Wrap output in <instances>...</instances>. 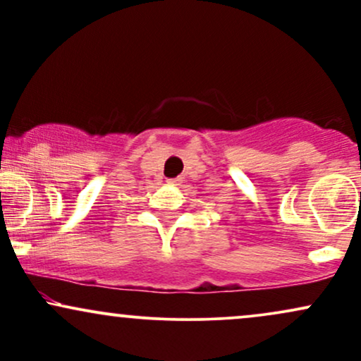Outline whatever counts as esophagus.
Segmentation results:
<instances>
[{"mask_svg": "<svg viewBox=\"0 0 361 361\" xmlns=\"http://www.w3.org/2000/svg\"><path fill=\"white\" fill-rule=\"evenodd\" d=\"M178 181H181V178L178 176V178H173V180H169V183H178Z\"/></svg>", "mask_w": 361, "mask_h": 361, "instance_id": "34e87169", "label": "esophagus"}]
</instances>
